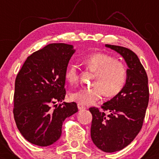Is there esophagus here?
I'll return each instance as SVG.
<instances>
[{
    "label": "esophagus",
    "mask_w": 159,
    "mask_h": 159,
    "mask_svg": "<svg viewBox=\"0 0 159 159\" xmlns=\"http://www.w3.org/2000/svg\"><path fill=\"white\" fill-rule=\"evenodd\" d=\"M78 108L79 110H83V109H85V107L84 105H81V104H78Z\"/></svg>",
    "instance_id": "34e87169"
}]
</instances>
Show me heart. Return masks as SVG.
I'll list each match as a JSON object with an SVG mask.
<instances>
[{
  "instance_id": "heart-1",
  "label": "heart",
  "mask_w": 159,
  "mask_h": 159,
  "mask_svg": "<svg viewBox=\"0 0 159 159\" xmlns=\"http://www.w3.org/2000/svg\"><path fill=\"white\" fill-rule=\"evenodd\" d=\"M82 64L90 71L95 73L91 89H79L70 94V100L82 105H89L100 100L103 95L114 96L124 88L127 69L122 62L104 53H95L82 59ZM65 79L73 84L78 81V66L71 64L65 71Z\"/></svg>"
}]
</instances>
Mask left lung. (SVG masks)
Listing matches in <instances>:
<instances>
[{
  "instance_id": "obj_1",
  "label": "left lung",
  "mask_w": 159,
  "mask_h": 159,
  "mask_svg": "<svg viewBox=\"0 0 159 159\" xmlns=\"http://www.w3.org/2000/svg\"><path fill=\"white\" fill-rule=\"evenodd\" d=\"M124 58L128 66L124 88L102 106L110 112L106 115L98 108H91V137L105 152L120 151L129 145L142 127L148 107V76L138 56L132 51L117 45L105 44Z\"/></svg>"
}]
</instances>
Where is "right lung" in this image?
<instances>
[{
    "label": "right lung",
    "mask_w": 159,
    "mask_h": 159,
    "mask_svg": "<svg viewBox=\"0 0 159 159\" xmlns=\"http://www.w3.org/2000/svg\"><path fill=\"white\" fill-rule=\"evenodd\" d=\"M74 46L64 43L48 44L27 58L15 80L14 117L27 141L48 146L61 134L62 125L78 112L75 102L51 105L65 100V71Z\"/></svg>",
    "instance_id": "right-lung-1"
}]
</instances>
